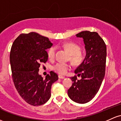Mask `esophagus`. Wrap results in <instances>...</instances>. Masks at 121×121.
<instances>
[{"instance_id":"1","label":"esophagus","mask_w":121,"mask_h":121,"mask_svg":"<svg viewBox=\"0 0 121 121\" xmlns=\"http://www.w3.org/2000/svg\"><path fill=\"white\" fill-rule=\"evenodd\" d=\"M58 78H59V79H64V76H61V75H58Z\"/></svg>"}]
</instances>
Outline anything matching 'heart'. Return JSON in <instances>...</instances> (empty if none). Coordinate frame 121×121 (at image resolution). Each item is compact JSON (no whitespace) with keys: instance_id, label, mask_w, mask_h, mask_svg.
Listing matches in <instances>:
<instances>
[{"instance_id":"b5f03b06","label":"heart","mask_w":121,"mask_h":121,"mask_svg":"<svg viewBox=\"0 0 121 121\" xmlns=\"http://www.w3.org/2000/svg\"><path fill=\"white\" fill-rule=\"evenodd\" d=\"M63 47L68 52L71 54V61L75 65H79L84 61L85 54L81 50L80 46L77 43L72 42L64 43ZM56 53V48L52 46L48 50V57L50 60H54ZM53 69L55 72L60 75H65L71 69V65L69 64L58 63L53 67Z\"/></svg>"}]
</instances>
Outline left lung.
<instances>
[{
	"mask_svg": "<svg viewBox=\"0 0 121 121\" xmlns=\"http://www.w3.org/2000/svg\"><path fill=\"white\" fill-rule=\"evenodd\" d=\"M76 35L83 38L86 56L75 71L82 79L72 77L73 84L68 94L73 101L83 104L90 101L100 88L105 75L107 52L105 42L95 31H82Z\"/></svg>",
	"mask_w": 121,
	"mask_h": 121,
	"instance_id": "obj_1",
	"label": "left lung"
}]
</instances>
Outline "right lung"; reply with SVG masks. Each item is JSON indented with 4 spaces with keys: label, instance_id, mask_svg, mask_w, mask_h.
Returning a JSON list of instances; mask_svg holds the SVG:
<instances>
[{
    "label": "right lung",
    "instance_id": "1",
    "mask_svg": "<svg viewBox=\"0 0 121 121\" xmlns=\"http://www.w3.org/2000/svg\"><path fill=\"white\" fill-rule=\"evenodd\" d=\"M47 37L31 32L21 34L12 45L10 60L12 78L20 96L27 103L40 106L51 96V87L58 80L54 72L43 79L38 74L41 63L48 61L46 49L52 46Z\"/></svg>",
    "mask_w": 121,
    "mask_h": 121
}]
</instances>
